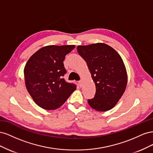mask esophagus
I'll list each match as a JSON object with an SVG mask.
<instances>
[{
    "instance_id": "34e87169",
    "label": "esophagus",
    "mask_w": 153,
    "mask_h": 153,
    "mask_svg": "<svg viewBox=\"0 0 153 153\" xmlns=\"http://www.w3.org/2000/svg\"><path fill=\"white\" fill-rule=\"evenodd\" d=\"M78 84H79L80 87H82V80L78 81Z\"/></svg>"
}]
</instances>
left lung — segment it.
<instances>
[{
  "instance_id": "1",
  "label": "left lung",
  "mask_w": 153,
  "mask_h": 153,
  "mask_svg": "<svg viewBox=\"0 0 153 153\" xmlns=\"http://www.w3.org/2000/svg\"><path fill=\"white\" fill-rule=\"evenodd\" d=\"M77 52L87 62L96 85V94L88 103L100 112L112 109L127 85L126 70L121 56L104 43L78 46Z\"/></svg>"
}]
</instances>
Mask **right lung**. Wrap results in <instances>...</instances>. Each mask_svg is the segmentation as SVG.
I'll return each mask as SVG.
<instances>
[{"label":"right lung","mask_w":153,"mask_h":153,"mask_svg":"<svg viewBox=\"0 0 153 153\" xmlns=\"http://www.w3.org/2000/svg\"><path fill=\"white\" fill-rule=\"evenodd\" d=\"M74 45L47 46L29 58L24 68L25 85L41 108L55 110L62 106L76 85L63 78L67 73L63 61Z\"/></svg>","instance_id":"add662e5"}]
</instances>
